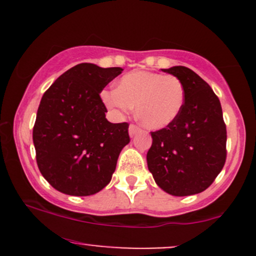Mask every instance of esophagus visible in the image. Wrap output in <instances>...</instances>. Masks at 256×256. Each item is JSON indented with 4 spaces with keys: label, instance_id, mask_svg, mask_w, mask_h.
Masks as SVG:
<instances>
[{
    "label": "esophagus",
    "instance_id": "obj_1",
    "mask_svg": "<svg viewBox=\"0 0 256 256\" xmlns=\"http://www.w3.org/2000/svg\"><path fill=\"white\" fill-rule=\"evenodd\" d=\"M137 132H140V128H138L137 125L134 124H131L130 128H128V134H130L131 137H134V134H137Z\"/></svg>",
    "mask_w": 256,
    "mask_h": 256
}]
</instances>
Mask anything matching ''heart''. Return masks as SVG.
<instances>
[{
	"mask_svg": "<svg viewBox=\"0 0 256 256\" xmlns=\"http://www.w3.org/2000/svg\"><path fill=\"white\" fill-rule=\"evenodd\" d=\"M104 104L116 114H126L136 106L140 122L150 130H160L174 122L185 102L180 79L171 74L137 71L122 76L118 88L102 91Z\"/></svg>",
	"mask_w": 256,
	"mask_h": 256,
	"instance_id": "1",
	"label": "heart"
}]
</instances>
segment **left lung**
<instances>
[{"label":"left lung","instance_id":"left-lung-1","mask_svg":"<svg viewBox=\"0 0 256 256\" xmlns=\"http://www.w3.org/2000/svg\"><path fill=\"white\" fill-rule=\"evenodd\" d=\"M164 72L180 79L185 102L174 122L152 132L146 152L155 183L174 196L202 192L213 183L226 161V125L212 88L184 66Z\"/></svg>","mask_w":256,"mask_h":256}]
</instances>
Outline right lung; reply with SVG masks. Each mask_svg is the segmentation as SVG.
Instances as JSON below:
<instances>
[{"label": "right lung", "instance_id": "add662e5", "mask_svg": "<svg viewBox=\"0 0 256 256\" xmlns=\"http://www.w3.org/2000/svg\"><path fill=\"white\" fill-rule=\"evenodd\" d=\"M122 72L79 64L44 92L32 138L38 168L58 192L89 196L110 182L130 136L128 122L106 119L100 92Z\"/></svg>", "mask_w": 256, "mask_h": 256}]
</instances>
